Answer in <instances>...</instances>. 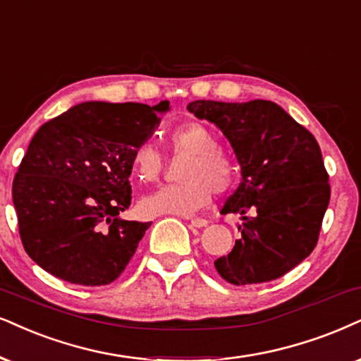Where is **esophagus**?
<instances>
[{"label":"esophagus","instance_id":"1","mask_svg":"<svg viewBox=\"0 0 361 361\" xmlns=\"http://www.w3.org/2000/svg\"><path fill=\"white\" fill-rule=\"evenodd\" d=\"M190 225L195 228H204L208 226V221L203 220V218H193V220H190Z\"/></svg>","mask_w":361,"mask_h":361}]
</instances>
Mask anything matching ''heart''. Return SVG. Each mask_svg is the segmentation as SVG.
Here are the masks:
<instances>
[{"mask_svg":"<svg viewBox=\"0 0 361 361\" xmlns=\"http://www.w3.org/2000/svg\"><path fill=\"white\" fill-rule=\"evenodd\" d=\"M171 148L186 153L188 159L181 168L180 183L166 185L140 200L145 216H193L212 202L216 193L230 190L235 183L236 166L233 159L218 148L216 136L202 123H181L170 131ZM163 168L159 149L152 141H141L131 153V171L141 183L158 180Z\"/></svg>","mask_w":361,"mask_h":361,"instance_id":"b5f03b06","label":"heart"}]
</instances>
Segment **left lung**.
Segmentation results:
<instances>
[{"label":"left lung","instance_id":"obj_1","mask_svg":"<svg viewBox=\"0 0 361 361\" xmlns=\"http://www.w3.org/2000/svg\"><path fill=\"white\" fill-rule=\"evenodd\" d=\"M188 111L220 128L241 168L238 188L221 208L241 214V238L214 268L231 285L276 280L313 252L330 203L317 140L267 99H196Z\"/></svg>","mask_w":361,"mask_h":361}]
</instances>
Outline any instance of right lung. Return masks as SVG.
Masks as SVG:
<instances>
[{"mask_svg":"<svg viewBox=\"0 0 361 361\" xmlns=\"http://www.w3.org/2000/svg\"><path fill=\"white\" fill-rule=\"evenodd\" d=\"M170 102H85L36 131L13 181L26 253L61 280L102 286L121 275L152 223L128 221L131 153Z\"/></svg>","mask_w":361,"mask_h":361,"instance_id":"right-lung-1","label":"right lung"}]
</instances>
